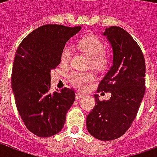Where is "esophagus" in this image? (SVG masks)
<instances>
[{
    "instance_id": "obj_1",
    "label": "esophagus",
    "mask_w": 157,
    "mask_h": 157,
    "mask_svg": "<svg viewBox=\"0 0 157 157\" xmlns=\"http://www.w3.org/2000/svg\"><path fill=\"white\" fill-rule=\"evenodd\" d=\"M84 96L83 94L80 93V92H76V99L77 100V99H80V98H81L82 97Z\"/></svg>"
}]
</instances>
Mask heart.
<instances>
[{
	"label": "heart",
	"instance_id": "1",
	"mask_svg": "<svg viewBox=\"0 0 157 157\" xmlns=\"http://www.w3.org/2000/svg\"><path fill=\"white\" fill-rule=\"evenodd\" d=\"M80 49L90 58L91 66L97 69H102L107 66L109 59L105 54L104 43L94 35L87 36L82 38L78 43ZM72 51L69 45H65L60 54L61 63L67 64L71 61ZM94 80V76L91 72L71 71L68 75L70 83L77 89H85L89 83Z\"/></svg>",
	"mask_w": 157,
	"mask_h": 157
}]
</instances>
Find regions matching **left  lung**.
Returning a JSON list of instances; mask_svg holds the SVG:
<instances>
[{"label":"left lung","instance_id":"left-lung-1","mask_svg":"<svg viewBox=\"0 0 157 157\" xmlns=\"http://www.w3.org/2000/svg\"><path fill=\"white\" fill-rule=\"evenodd\" d=\"M113 53L112 65L98 85V92H110L109 100L100 101L86 117L89 133L102 141L118 139L137 116L145 94V59L138 43L123 28L105 29Z\"/></svg>","mask_w":157,"mask_h":157}]
</instances>
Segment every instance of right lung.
<instances>
[{
    "mask_svg": "<svg viewBox=\"0 0 157 157\" xmlns=\"http://www.w3.org/2000/svg\"><path fill=\"white\" fill-rule=\"evenodd\" d=\"M81 27L46 24L26 36L18 46L11 84L18 112L26 127L39 137H50L63 127L75 92L64 87L50 92V71L60 63L67 40Z\"/></svg>",
    "mask_w": 157,
    "mask_h": 157,
    "instance_id": "right-lung-1",
    "label": "right lung"
}]
</instances>
